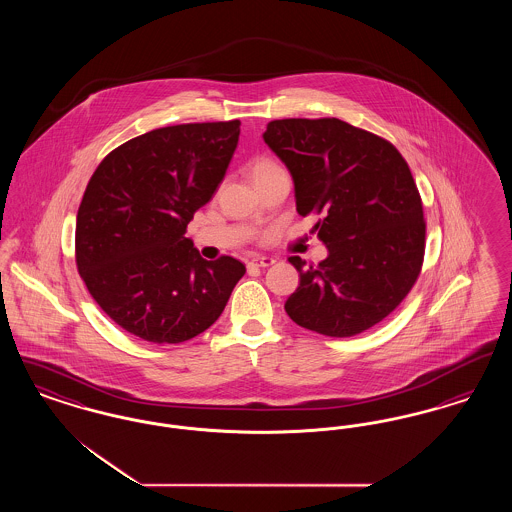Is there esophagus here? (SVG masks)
Returning <instances> with one entry per match:
<instances>
[{"mask_svg": "<svg viewBox=\"0 0 512 512\" xmlns=\"http://www.w3.org/2000/svg\"><path fill=\"white\" fill-rule=\"evenodd\" d=\"M270 265H274V259H272V257H253V259L247 263V267L257 268L270 267Z\"/></svg>", "mask_w": 512, "mask_h": 512, "instance_id": "obj_1", "label": "esophagus"}]
</instances>
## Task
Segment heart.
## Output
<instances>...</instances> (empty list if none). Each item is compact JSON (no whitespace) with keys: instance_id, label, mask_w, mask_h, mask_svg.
Segmentation results:
<instances>
[{"instance_id":"b5f03b06","label":"heart","mask_w":512,"mask_h":512,"mask_svg":"<svg viewBox=\"0 0 512 512\" xmlns=\"http://www.w3.org/2000/svg\"><path fill=\"white\" fill-rule=\"evenodd\" d=\"M274 169H278V165L274 161H270V159H257L251 165V176L257 178V176H261V174H265L268 171H274Z\"/></svg>"}]
</instances>
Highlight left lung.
Masks as SVG:
<instances>
[{
    "instance_id": "1",
    "label": "left lung",
    "mask_w": 512,
    "mask_h": 512,
    "mask_svg": "<svg viewBox=\"0 0 512 512\" xmlns=\"http://www.w3.org/2000/svg\"><path fill=\"white\" fill-rule=\"evenodd\" d=\"M267 144L292 172L301 217L328 249L318 265L288 261L299 286L284 309L295 324L351 338L395 311L420 274L426 245L422 199L388 140L340 119L268 122Z\"/></svg>"
}]
</instances>
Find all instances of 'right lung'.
<instances>
[{
  "mask_svg": "<svg viewBox=\"0 0 512 512\" xmlns=\"http://www.w3.org/2000/svg\"><path fill=\"white\" fill-rule=\"evenodd\" d=\"M240 121L190 122L113 149L92 174L76 215V267L103 313L132 336L180 343L205 332L245 274L222 255L205 261L188 222L217 192Z\"/></svg>",
  "mask_w": 512,
  "mask_h": 512,
  "instance_id": "right-lung-1",
  "label": "right lung"
}]
</instances>
